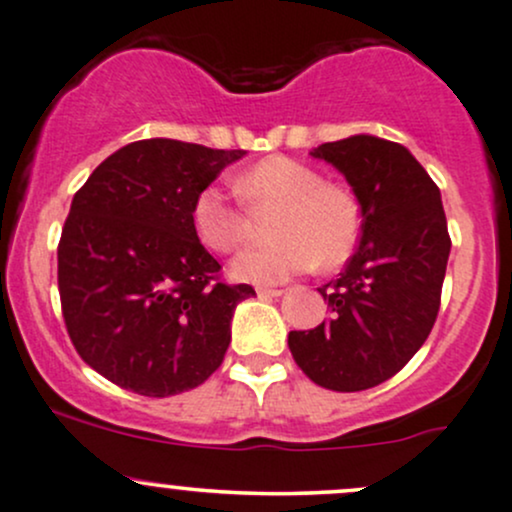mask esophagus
Masks as SVG:
<instances>
[{
    "label": "esophagus",
    "mask_w": 512,
    "mask_h": 512,
    "mask_svg": "<svg viewBox=\"0 0 512 512\" xmlns=\"http://www.w3.org/2000/svg\"><path fill=\"white\" fill-rule=\"evenodd\" d=\"M282 294H284V289H267V287L257 289V297L260 299H277V297H282Z\"/></svg>",
    "instance_id": "esophagus-1"
}]
</instances>
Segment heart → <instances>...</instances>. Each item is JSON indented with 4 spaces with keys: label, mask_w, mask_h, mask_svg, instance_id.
I'll return each instance as SVG.
<instances>
[{
    "label": "heart",
    "mask_w": 512,
    "mask_h": 512,
    "mask_svg": "<svg viewBox=\"0 0 512 512\" xmlns=\"http://www.w3.org/2000/svg\"><path fill=\"white\" fill-rule=\"evenodd\" d=\"M247 206L277 208L267 223L272 242L242 250L230 262V277L247 284H279L321 265H343L358 245L363 215L348 188L326 184L314 166L270 157L235 181ZM198 240L213 252H233L250 235V220L218 186H206L191 208Z\"/></svg>",
    "instance_id": "1"
}]
</instances>
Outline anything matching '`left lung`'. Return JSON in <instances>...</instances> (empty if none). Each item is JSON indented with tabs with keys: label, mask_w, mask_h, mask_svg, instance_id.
I'll return each mask as SVG.
<instances>
[{
	"label": "left lung",
	"mask_w": 512,
	"mask_h": 512,
	"mask_svg": "<svg viewBox=\"0 0 512 512\" xmlns=\"http://www.w3.org/2000/svg\"><path fill=\"white\" fill-rule=\"evenodd\" d=\"M311 157L346 176L363 228L346 270L319 287L331 319L289 333V351L326 390H368L400 373L437 321L451 250L441 193L410 149L373 134L326 142Z\"/></svg>",
	"instance_id": "1"
}]
</instances>
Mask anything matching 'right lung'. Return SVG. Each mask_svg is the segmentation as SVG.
<instances>
[{
	"instance_id": "add662e5",
	"label": "right lung",
	"mask_w": 512,
	"mask_h": 512,
	"mask_svg": "<svg viewBox=\"0 0 512 512\" xmlns=\"http://www.w3.org/2000/svg\"><path fill=\"white\" fill-rule=\"evenodd\" d=\"M242 149L142 139L110 154L73 196L58 242L68 336L102 378L147 397L193 390L220 368L235 306L191 223L193 198Z\"/></svg>"
}]
</instances>
